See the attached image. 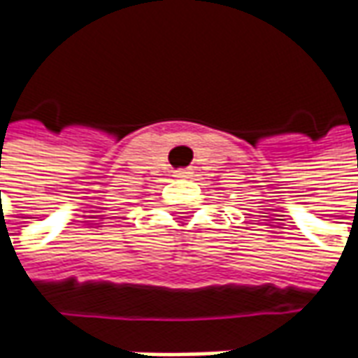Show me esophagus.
<instances>
[{
	"mask_svg": "<svg viewBox=\"0 0 358 358\" xmlns=\"http://www.w3.org/2000/svg\"><path fill=\"white\" fill-rule=\"evenodd\" d=\"M191 169H179V171H175V177H191Z\"/></svg>",
	"mask_w": 358,
	"mask_h": 358,
	"instance_id": "1",
	"label": "esophagus"
}]
</instances>
